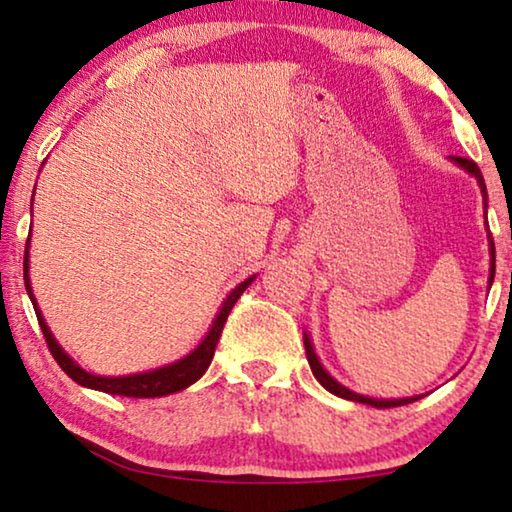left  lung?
<instances>
[{
	"label": "left lung",
	"instance_id": "1",
	"mask_svg": "<svg viewBox=\"0 0 512 512\" xmlns=\"http://www.w3.org/2000/svg\"><path fill=\"white\" fill-rule=\"evenodd\" d=\"M452 160H454V163H457V165L464 167L466 172H471L475 179H478V184H480V188H482V195H485V207H487V186H485V179H482L480 167L475 165L471 158L452 156ZM489 247H492V249H489V254H492V270H489V284H492V282H494V270H496V251H494L492 233H489ZM305 354H307V361H310L312 373H314V377H317V380H319L321 387H326V389L331 391V394H335V396L347 398V401H356V403L370 405V408H398V405H408V403L417 401V398H419V396H415V398H394V401H382V398H368V396L354 394V391H349L347 387H342V384L335 382L333 377L328 375L324 368H321V363H319V359H317V354H314L312 342H310V338H307V335H305Z\"/></svg>",
	"mask_w": 512,
	"mask_h": 512
}]
</instances>
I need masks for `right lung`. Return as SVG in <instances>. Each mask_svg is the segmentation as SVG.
Masks as SVG:
<instances>
[{
    "label": "right lung",
    "instance_id": "obj_1",
    "mask_svg": "<svg viewBox=\"0 0 512 512\" xmlns=\"http://www.w3.org/2000/svg\"><path fill=\"white\" fill-rule=\"evenodd\" d=\"M27 242H30V237H27ZM27 258H30V256H27V244H25V263H23L25 286H27V293H30V298H32L34 312H37L41 333H44L46 345H48V349H51L53 359L58 361V366L65 370V373L72 377L74 382H79L81 387L104 391V394L132 396V398L167 396V394H174V391H181V389L191 387L193 382H198L200 377L205 375V370L209 368V363H212V359H214L216 342H219V338H221L223 324H226L230 310H233V305L237 303V298H240L242 293L247 291V286L256 279V277H249V279H244L240 286H235L233 293H230V296L226 298V303H223L219 317L214 319L212 328H209V333L205 335V340H202L200 345L195 347L191 354L184 356V359H181V361L172 363V366H163V368H158V370H149V373H139V375L100 377V375H90L83 368L76 366V363L65 354V349H62L58 342H55L53 333L48 331L46 321H44V317H41V312H39V307H37V300H34V296H32L30 275H27Z\"/></svg>",
    "mask_w": 512,
    "mask_h": 512
}]
</instances>
